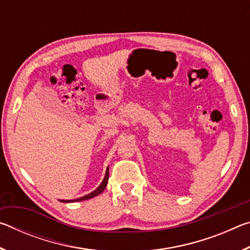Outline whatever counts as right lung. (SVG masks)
Returning <instances> with one entry per match:
<instances>
[{
  "instance_id": "right-lung-1",
  "label": "right lung",
  "mask_w": 250,
  "mask_h": 250,
  "mask_svg": "<svg viewBox=\"0 0 250 250\" xmlns=\"http://www.w3.org/2000/svg\"><path fill=\"white\" fill-rule=\"evenodd\" d=\"M108 179H109V171L107 168V172H105V175H104V179L103 181V183H101L99 185L98 188H96L94 192H91L90 194H87V195H84L83 197H79L77 198V200H71V201H62V202H65V203H68V202H79V201H84V200H89V198H92L95 197L97 195H99V194L103 193L104 191L105 186H107V183H108Z\"/></svg>"
}]
</instances>
